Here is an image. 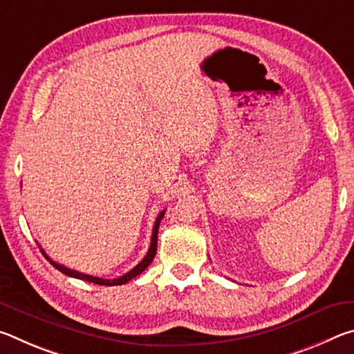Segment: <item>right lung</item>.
<instances>
[{
	"label": "right lung",
	"mask_w": 354,
	"mask_h": 354,
	"mask_svg": "<svg viewBox=\"0 0 354 354\" xmlns=\"http://www.w3.org/2000/svg\"><path fill=\"white\" fill-rule=\"evenodd\" d=\"M165 211L160 212L158 215V218H156L154 221V227H153V236H151V243H149V250L147 256L143 257V259L137 263V266L133 268V270H129L128 273H124L123 277L120 278H115V279H103V278H98V277H91V274H86V273H81V272H76V270H71V268L65 267V266H61V263H57L51 259L50 256L45 254L44 250L41 251V254H44L48 261H50V263L53 267H56L59 272H62L64 274H67V277H71V278H77V279H82V281H88V283H93V284H98V286H122V284H127L128 281H131L133 278H136L137 274H140L145 268L151 263V261L154 259L156 256V250H158V231H159V225H160V220H162Z\"/></svg>",
	"instance_id": "add662e5"
}]
</instances>
